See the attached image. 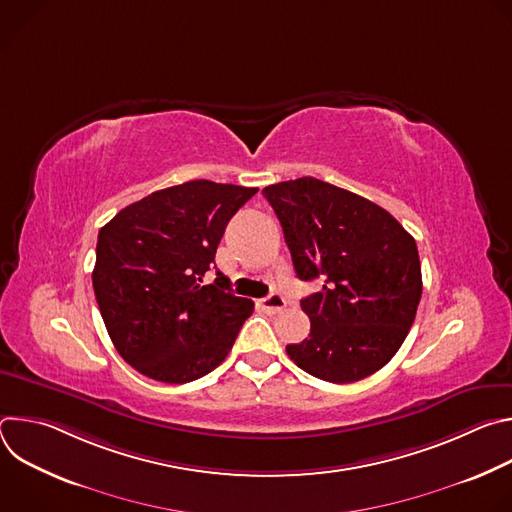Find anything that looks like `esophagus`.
<instances>
[{
    "instance_id": "1",
    "label": "esophagus",
    "mask_w": 512,
    "mask_h": 512,
    "mask_svg": "<svg viewBox=\"0 0 512 512\" xmlns=\"http://www.w3.org/2000/svg\"><path fill=\"white\" fill-rule=\"evenodd\" d=\"M261 308L265 312H269V314H277V312H281L285 308V300L281 296H277V294H271V296L261 300Z\"/></svg>"
}]
</instances>
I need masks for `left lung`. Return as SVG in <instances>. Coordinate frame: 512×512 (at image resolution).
Segmentation results:
<instances>
[{
  "label": "left lung",
  "instance_id": "8db88e82",
  "mask_svg": "<svg viewBox=\"0 0 512 512\" xmlns=\"http://www.w3.org/2000/svg\"><path fill=\"white\" fill-rule=\"evenodd\" d=\"M263 196L279 218L296 275L322 281L300 302L310 336L287 344V356L338 385L383 369L421 300L415 239L379 204L318 178L271 184Z\"/></svg>",
  "mask_w": 512,
  "mask_h": 512
}]
</instances>
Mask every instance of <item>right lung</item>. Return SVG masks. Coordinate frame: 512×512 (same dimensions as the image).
Segmentation results:
<instances>
[{
	"mask_svg": "<svg viewBox=\"0 0 512 512\" xmlns=\"http://www.w3.org/2000/svg\"><path fill=\"white\" fill-rule=\"evenodd\" d=\"M257 188L192 180L152 192L99 231L93 269L105 328L125 362L154 381L182 385L221 364L253 314L214 267L233 214Z\"/></svg>",
	"mask_w": 512,
	"mask_h": 512,
	"instance_id": "1",
	"label": "right lung"
}]
</instances>
